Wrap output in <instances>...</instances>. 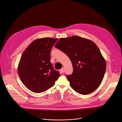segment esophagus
<instances>
[{
    "label": "esophagus",
    "instance_id": "obj_1",
    "mask_svg": "<svg viewBox=\"0 0 122 122\" xmlns=\"http://www.w3.org/2000/svg\"><path fill=\"white\" fill-rule=\"evenodd\" d=\"M60 72L61 73H64V71H65V69L64 68H62L60 70Z\"/></svg>",
    "mask_w": 122,
    "mask_h": 122
}]
</instances>
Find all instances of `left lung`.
Masks as SVG:
<instances>
[{"label":"left lung","instance_id":"1","mask_svg":"<svg viewBox=\"0 0 122 122\" xmlns=\"http://www.w3.org/2000/svg\"><path fill=\"white\" fill-rule=\"evenodd\" d=\"M55 47L63 51L71 60L73 72L67 78L77 93L87 95L101 84L106 64L99 48L91 40L78 36L62 38Z\"/></svg>","mask_w":122,"mask_h":122}]
</instances>
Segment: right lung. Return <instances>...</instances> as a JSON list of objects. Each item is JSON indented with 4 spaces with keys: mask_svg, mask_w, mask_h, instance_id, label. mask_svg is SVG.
Wrapping results in <instances>:
<instances>
[{
    "mask_svg": "<svg viewBox=\"0 0 122 122\" xmlns=\"http://www.w3.org/2000/svg\"><path fill=\"white\" fill-rule=\"evenodd\" d=\"M58 39L35 40L24 51L18 66V73L29 90L39 93L53 86L60 74L50 61V51Z\"/></svg>",
    "mask_w": 122,
    "mask_h": 122,
    "instance_id": "right-lung-1",
    "label": "right lung"
}]
</instances>
